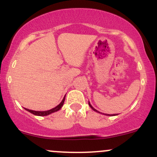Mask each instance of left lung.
I'll list each match as a JSON object with an SVG mask.
<instances>
[{
	"instance_id": "obj_1",
	"label": "left lung",
	"mask_w": 157,
	"mask_h": 157,
	"mask_svg": "<svg viewBox=\"0 0 157 157\" xmlns=\"http://www.w3.org/2000/svg\"><path fill=\"white\" fill-rule=\"evenodd\" d=\"M89 105L90 107H91V109H92L94 110V111H97V112H98V111H97L96 109H94V108L92 107V106H91V104L89 103ZM108 115H109V116H114V114H111V115H110V114H108Z\"/></svg>"
}]
</instances>
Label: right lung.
<instances>
[{
	"mask_svg": "<svg viewBox=\"0 0 157 157\" xmlns=\"http://www.w3.org/2000/svg\"><path fill=\"white\" fill-rule=\"evenodd\" d=\"M64 101H65V97H64L63 100H62V102H61L58 105L56 106V107L54 108V109H52L51 110H48V111H32V110H29V109H26V111H29L30 113H33V114L37 115V116H47V115L50 114V113L56 112V111H59V110L62 108V106L63 105Z\"/></svg>",
	"mask_w": 157,
	"mask_h": 157,
	"instance_id": "right-lung-1",
	"label": "right lung"
}]
</instances>
